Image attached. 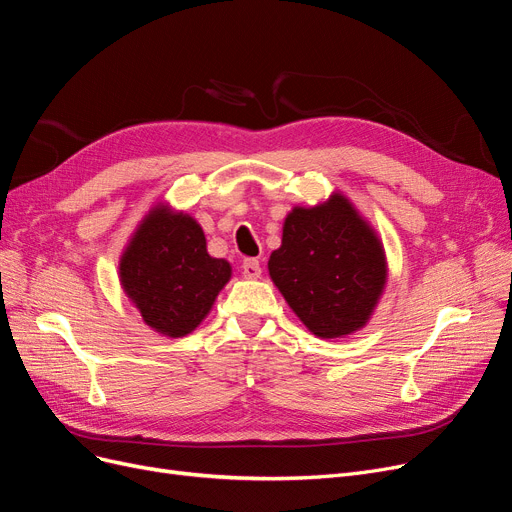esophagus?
Listing matches in <instances>:
<instances>
[{"label": "esophagus", "mask_w": 512, "mask_h": 512, "mask_svg": "<svg viewBox=\"0 0 512 512\" xmlns=\"http://www.w3.org/2000/svg\"><path fill=\"white\" fill-rule=\"evenodd\" d=\"M242 274H244V278H251V280L259 278L261 276V263L257 259H244L242 261Z\"/></svg>", "instance_id": "esophagus-1"}]
</instances>
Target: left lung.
<instances>
[{
  "label": "left lung",
  "instance_id": "1",
  "mask_svg": "<svg viewBox=\"0 0 512 512\" xmlns=\"http://www.w3.org/2000/svg\"><path fill=\"white\" fill-rule=\"evenodd\" d=\"M268 270L299 320L322 339L362 328L387 280L379 236L339 192L286 215Z\"/></svg>",
  "mask_w": 512,
  "mask_h": 512
}]
</instances>
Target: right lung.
<instances>
[{
	"mask_svg": "<svg viewBox=\"0 0 512 512\" xmlns=\"http://www.w3.org/2000/svg\"><path fill=\"white\" fill-rule=\"evenodd\" d=\"M119 274L150 328L184 337L205 320L232 268L207 253L203 228L190 215L154 207L131 236Z\"/></svg>",
	"mask_w": 512,
	"mask_h": 512,
	"instance_id": "right-lung-1",
	"label": "right lung"
}]
</instances>
